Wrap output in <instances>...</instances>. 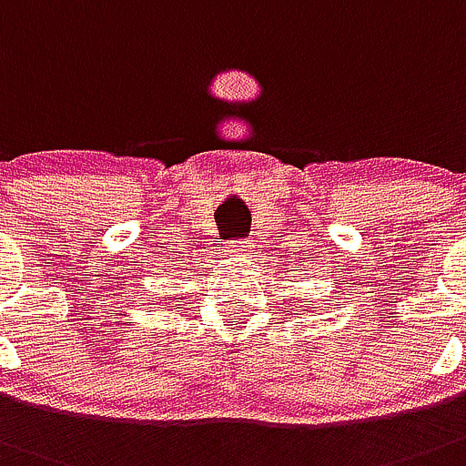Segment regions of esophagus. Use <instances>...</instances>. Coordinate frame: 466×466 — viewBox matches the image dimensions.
<instances>
[{
	"label": "esophagus",
	"mask_w": 466,
	"mask_h": 466,
	"mask_svg": "<svg viewBox=\"0 0 466 466\" xmlns=\"http://www.w3.org/2000/svg\"><path fill=\"white\" fill-rule=\"evenodd\" d=\"M248 248H250V238H241V241H237V253H248Z\"/></svg>",
	"instance_id": "1"
}]
</instances>
